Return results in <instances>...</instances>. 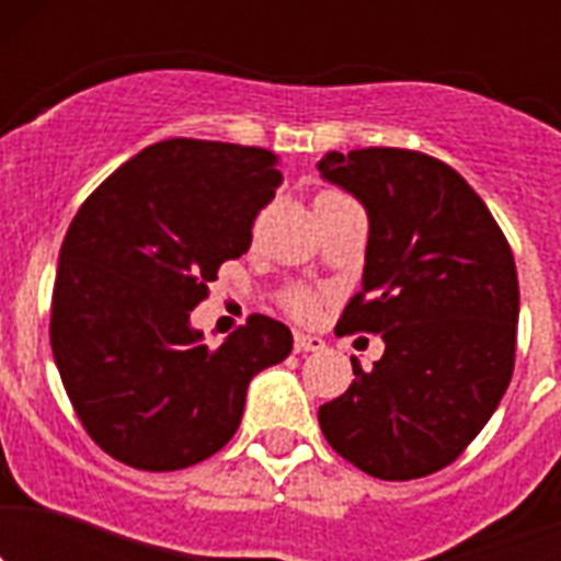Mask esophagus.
Masks as SVG:
<instances>
[{
    "label": "esophagus",
    "mask_w": 561,
    "mask_h": 561,
    "mask_svg": "<svg viewBox=\"0 0 561 561\" xmlns=\"http://www.w3.org/2000/svg\"><path fill=\"white\" fill-rule=\"evenodd\" d=\"M295 351L297 354H306V351L320 354V351H325V342L314 334H295Z\"/></svg>",
    "instance_id": "34e87169"
}]
</instances>
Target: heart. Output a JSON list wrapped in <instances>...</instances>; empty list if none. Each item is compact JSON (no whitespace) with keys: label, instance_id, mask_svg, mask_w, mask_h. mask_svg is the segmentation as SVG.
Segmentation results:
<instances>
[{"label":"heart","instance_id":"b5f03b06","mask_svg":"<svg viewBox=\"0 0 561 561\" xmlns=\"http://www.w3.org/2000/svg\"><path fill=\"white\" fill-rule=\"evenodd\" d=\"M286 306H289L291 314L300 317V320H311L317 311V297L311 295V291H291V295L286 297Z\"/></svg>","mask_w":561,"mask_h":561}]
</instances>
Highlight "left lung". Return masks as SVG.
Returning a JSON list of instances; mask_svg holds the SVG:
<instances>
[{
	"mask_svg": "<svg viewBox=\"0 0 561 561\" xmlns=\"http://www.w3.org/2000/svg\"><path fill=\"white\" fill-rule=\"evenodd\" d=\"M317 168L368 213L362 291L336 329L385 340L370 370L351 356L356 379L320 408V430L362 472L424 478L472 444L512 381V247L472 185L427 153L329 151Z\"/></svg>",
	"mask_w": 561,
	"mask_h": 561,
	"instance_id": "1",
	"label": "left lung"
}]
</instances>
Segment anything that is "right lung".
I'll return each instance as SVG.
<instances>
[{
  "instance_id": "add662e5",
  "label": "right lung",
  "mask_w": 561,
  "mask_h": 561,
  "mask_svg": "<svg viewBox=\"0 0 561 561\" xmlns=\"http://www.w3.org/2000/svg\"><path fill=\"white\" fill-rule=\"evenodd\" d=\"M277 185L266 148L176 137L123 162L76 213L49 342L103 453L146 472L210 458L236 435L252 376L291 354V331L264 314L219 348L191 325L219 266L250 250Z\"/></svg>"
}]
</instances>
